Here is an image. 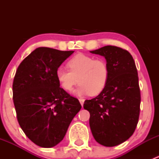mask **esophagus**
<instances>
[{
	"label": "esophagus",
	"instance_id": "esophagus-1",
	"mask_svg": "<svg viewBox=\"0 0 159 159\" xmlns=\"http://www.w3.org/2000/svg\"><path fill=\"white\" fill-rule=\"evenodd\" d=\"M79 102H80V103H81V106H83V105H84V99L79 98Z\"/></svg>",
	"mask_w": 159,
	"mask_h": 159
}]
</instances>
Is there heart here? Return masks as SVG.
Returning <instances> with one entry per match:
<instances>
[{
  "instance_id": "heart-1",
  "label": "heart",
  "mask_w": 159,
  "mask_h": 159,
  "mask_svg": "<svg viewBox=\"0 0 159 159\" xmlns=\"http://www.w3.org/2000/svg\"><path fill=\"white\" fill-rule=\"evenodd\" d=\"M67 65L69 70L58 68L55 72L56 78L64 90L72 91L78 81V94L97 95L105 89L109 78V68L105 60L80 53L69 59Z\"/></svg>"
}]
</instances>
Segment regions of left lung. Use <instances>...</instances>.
<instances>
[{
  "mask_svg": "<svg viewBox=\"0 0 159 159\" xmlns=\"http://www.w3.org/2000/svg\"><path fill=\"white\" fill-rule=\"evenodd\" d=\"M104 56L109 68L105 89L94 98L85 100L89 124L96 142L116 146L133 134L139 122L141 93L137 68L129 51L116 46H105L91 51Z\"/></svg>",
  "mask_w": 159,
  "mask_h": 159,
  "instance_id": "obj_1",
  "label": "left lung"
}]
</instances>
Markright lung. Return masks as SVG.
Returning <instances> with one entry per match:
<instances>
[{
  "label": "right lung",
  "mask_w": 159,
  "mask_h": 159,
  "mask_svg": "<svg viewBox=\"0 0 159 159\" xmlns=\"http://www.w3.org/2000/svg\"><path fill=\"white\" fill-rule=\"evenodd\" d=\"M73 52L38 48L16 70L12 88L17 121L27 137L40 147L51 148L62 141L81 108L78 99L60 87L55 75Z\"/></svg>",
  "instance_id": "1"
}]
</instances>
